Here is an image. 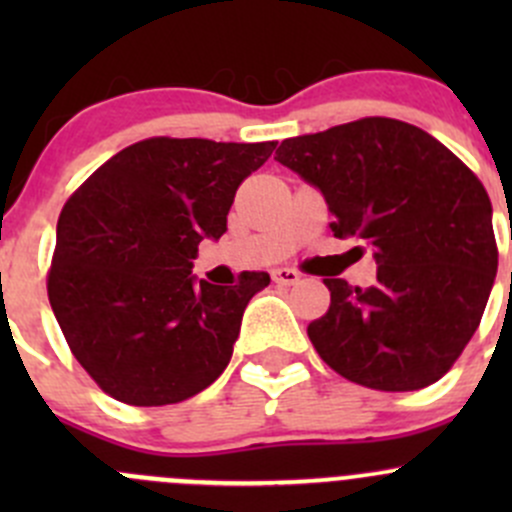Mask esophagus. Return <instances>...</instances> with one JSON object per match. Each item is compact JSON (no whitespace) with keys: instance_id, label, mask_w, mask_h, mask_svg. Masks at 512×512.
Wrapping results in <instances>:
<instances>
[{"instance_id":"1","label":"esophagus","mask_w":512,"mask_h":512,"mask_svg":"<svg viewBox=\"0 0 512 512\" xmlns=\"http://www.w3.org/2000/svg\"><path fill=\"white\" fill-rule=\"evenodd\" d=\"M272 280L277 285L289 287V285H297L299 282V272L297 270H289V267H280V270H272Z\"/></svg>"}]
</instances>
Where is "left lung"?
<instances>
[{"mask_svg":"<svg viewBox=\"0 0 512 512\" xmlns=\"http://www.w3.org/2000/svg\"><path fill=\"white\" fill-rule=\"evenodd\" d=\"M275 160L322 190L334 237L364 242L379 267L371 287L324 280L332 302L307 327L317 354L369 389L441 379L476 334L498 272L476 173L418 126L384 116L287 138Z\"/></svg>","mask_w":512,"mask_h":512,"instance_id":"8db88e82","label":"left lung"}]
</instances>
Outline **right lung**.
Listing matches in <instances>:
<instances>
[{
    "label": "right lung",
    "instance_id": "1",
    "mask_svg": "<svg viewBox=\"0 0 512 512\" xmlns=\"http://www.w3.org/2000/svg\"><path fill=\"white\" fill-rule=\"evenodd\" d=\"M277 141L146 138L101 165L56 225L46 292L71 354L116 401L168 406L225 371L267 272L232 287L190 275L220 240L237 188Z\"/></svg>",
    "mask_w": 512,
    "mask_h": 512
}]
</instances>
